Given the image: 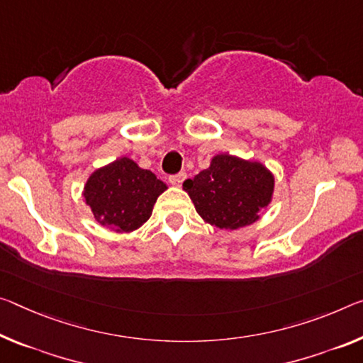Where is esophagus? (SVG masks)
Masks as SVG:
<instances>
[{"mask_svg":"<svg viewBox=\"0 0 363 363\" xmlns=\"http://www.w3.org/2000/svg\"><path fill=\"white\" fill-rule=\"evenodd\" d=\"M184 179H186V172H179V174L171 176V177H169V182H171L174 187H181Z\"/></svg>","mask_w":363,"mask_h":363,"instance_id":"34e87169","label":"esophagus"}]
</instances>
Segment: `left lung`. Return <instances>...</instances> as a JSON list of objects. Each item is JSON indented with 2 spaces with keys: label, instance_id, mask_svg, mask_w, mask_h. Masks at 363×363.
I'll use <instances>...</instances> for the list:
<instances>
[{
  "label": "left lung",
  "instance_id": "obj_1",
  "mask_svg": "<svg viewBox=\"0 0 363 363\" xmlns=\"http://www.w3.org/2000/svg\"><path fill=\"white\" fill-rule=\"evenodd\" d=\"M182 186L206 223L233 231L260 218V211L272 202L274 177L258 161L221 153Z\"/></svg>",
  "mask_w": 363,
  "mask_h": 363
}]
</instances>
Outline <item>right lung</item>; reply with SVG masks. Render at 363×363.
I'll return each instance as SVG.
<instances>
[{
    "instance_id": "obj_1",
    "label": "right lung",
    "mask_w": 363,
    "mask_h": 363,
    "mask_svg": "<svg viewBox=\"0 0 363 363\" xmlns=\"http://www.w3.org/2000/svg\"><path fill=\"white\" fill-rule=\"evenodd\" d=\"M166 184L128 157L94 171L85 182L84 199L94 218L114 233H130L152 215Z\"/></svg>"
}]
</instances>
